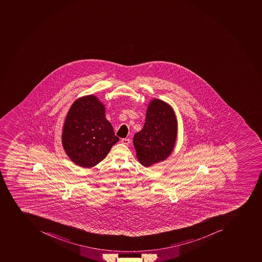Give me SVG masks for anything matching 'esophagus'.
<instances>
[{
  "label": "esophagus",
  "instance_id": "obj_1",
  "mask_svg": "<svg viewBox=\"0 0 262 262\" xmlns=\"http://www.w3.org/2000/svg\"><path fill=\"white\" fill-rule=\"evenodd\" d=\"M121 142L122 143V144H124V145H128L129 144H130V139L128 138H124L121 139Z\"/></svg>",
  "mask_w": 262,
  "mask_h": 262
}]
</instances>
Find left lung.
<instances>
[{
    "mask_svg": "<svg viewBox=\"0 0 262 262\" xmlns=\"http://www.w3.org/2000/svg\"><path fill=\"white\" fill-rule=\"evenodd\" d=\"M177 130L173 108L164 101L152 100L146 111L144 127L133 139L137 159L143 166H151L170 156L176 145Z\"/></svg>",
    "mask_w": 262,
    "mask_h": 262,
    "instance_id": "obj_1",
    "label": "left lung"
}]
</instances>
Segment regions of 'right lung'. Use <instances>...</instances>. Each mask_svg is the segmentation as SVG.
<instances>
[{"mask_svg": "<svg viewBox=\"0 0 262 262\" xmlns=\"http://www.w3.org/2000/svg\"><path fill=\"white\" fill-rule=\"evenodd\" d=\"M119 141L106 119L105 106L94 95L76 100L65 119L62 144L78 166L91 168L105 159Z\"/></svg>", "mask_w": 262, "mask_h": 262, "instance_id": "add662e5", "label": "right lung"}]
</instances>
